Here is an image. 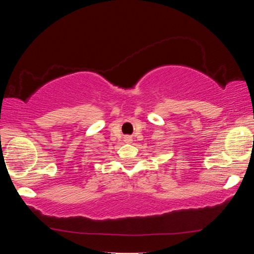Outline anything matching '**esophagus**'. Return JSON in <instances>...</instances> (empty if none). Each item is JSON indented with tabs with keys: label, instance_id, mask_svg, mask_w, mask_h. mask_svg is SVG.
I'll list each match as a JSON object with an SVG mask.
<instances>
[{
	"label": "esophagus",
	"instance_id": "1",
	"mask_svg": "<svg viewBox=\"0 0 254 254\" xmlns=\"http://www.w3.org/2000/svg\"><path fill=\"white\" fill-rule=\"evenodd\" d=\"M124 141H126L127 143H131L132 142V137L130 135H126V136H124Z\"/></svg>",
	"mask_w": 254,
	"mask_h": 254
}]
</instances>
